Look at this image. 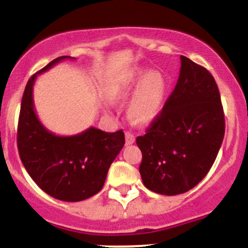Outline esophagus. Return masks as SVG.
Segmentation results:
<instances>
[{
	"label": "esophagus",
	"mask_w": 248,
	"mask_h": 248,
	"mask_svg": "<svg viewBox=\"0 0 248 248\" xmlns=\"http://www.w3.org/2000/svg\"><path fill=\"white\" fill-rule=\"evenodd\" d=\"M124 136H126V144H127V146H129V144H133L134 142H135V136H134V134H132L130 132H126Z\"/></svg>",
	"instance_id": "esophagus-1"
}]
</instances>
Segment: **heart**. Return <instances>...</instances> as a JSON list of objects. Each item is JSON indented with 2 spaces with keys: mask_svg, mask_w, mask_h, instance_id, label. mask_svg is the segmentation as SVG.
<instances>
[{
  "mask_svg": "<svg viewBox=\"0 0 248 248\" xmlns=\"http://www.w3.org/2000/svg\"><path fill=\"white\" fill-rule=\"evenodd\" d=\"M138 86L128 113L134 122L146 124L161 112L166 95V81L158 71H149L146 75V70L135 67L122 80L115 96L127 98Z\"/></svg>",
  "mask_w": 248,
  "mask_h": 248,
  "instance_id": "1",
  "label": "heart"
}]
</instances>
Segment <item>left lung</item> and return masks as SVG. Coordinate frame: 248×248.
Wrapping results in <instances>:
<instances>
[{"label":"left lung","mask_w":248,"mask_h":248,"mask_svg":"<svg viewBox=\"0 0 248 248\" xmlns=\"http://www.w3.org/2000/svg\"><path fill=\"white\" fill-rule=\"evenodd\" d=\"M224 133L215 78L205 67L181 56L175 90L146 134L136 139L144 186L166 196L189 191L211 169Z\"/></svg>","instance_id":"left-lung-1"}]
</instances>
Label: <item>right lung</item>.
I'll use <instances>...</instances> for the list:
<instances>
[{
    "instance_id": "obj_1",
    "label": "right lung",
    "mask_w": 248,
    "mask_h": 248,
    "mask_svg": "<svg viewBox=\"0 0 248 248\" xmlns=\"http://www.w3.org/2000/svg\"><path fill=\"white\" fill-rule=\"evenodd\" d=\"M64 59H53L35 73L25 86L17 129L19 157L30 177L51 197L80 202L102 189L108 169L124 144L122 130L106 133L90 127L71 136H59L43 126L33 106L37 76Z\"/></svg>"
}]
</instances>
